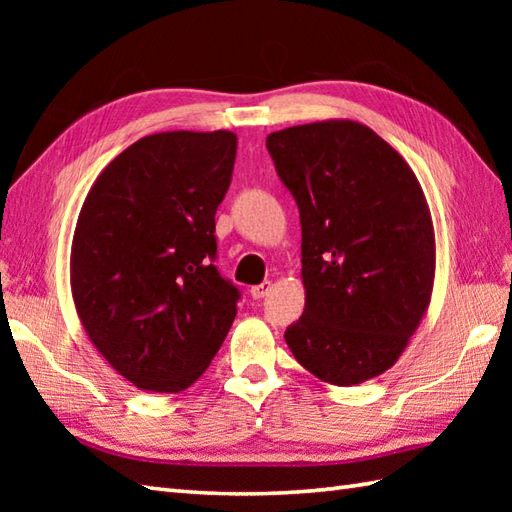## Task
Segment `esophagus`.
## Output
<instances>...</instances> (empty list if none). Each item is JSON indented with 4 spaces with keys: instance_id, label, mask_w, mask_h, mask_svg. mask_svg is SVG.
I'll return each mask as SVG.
<instances>
[{
    "instance_id": "obj_1",
    "label": "esophagus",
    "mask_w": 512,
    "mask_h": 512,
    "mask_svg": "<svg viewBox=\"0 0 512 512\" xmlns=\"http://www.w3.org/2000/svg\"><path fill=\"white\" fill-rule=\"evenodd\" d=\"M270 288H273V284H270V281H264V284L250 288V297H253V299H264L268 292H270Z\"/></svg>"
}]
</instances>
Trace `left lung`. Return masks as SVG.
Instances as JSON below:
<instances>
[{
	"label": "left lung",
	"instance_id": "obj_1",
	"mask_svg": "<svg viewBox=\"0 0 512 512\" xmlns=\"http://www.w3.org/2000/svg\"><path fill=\"white\" fill-rule=\"evenodd\" d=\"M266 147L301 217L306 308L286 343L323 383H365L398 361L429 308L427 198L405 158L347 118L286 127Z\"/></svg>",
	"mask_w": 512,
	"mask_h": 512
}]
</instances>
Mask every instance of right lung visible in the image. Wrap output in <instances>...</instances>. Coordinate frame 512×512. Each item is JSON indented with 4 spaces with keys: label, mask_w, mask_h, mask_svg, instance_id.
<instances>
[{
    "label": "right lung",
    "mask_w": 512,
    "mask_h": 512,
    "mask_svg": "<svg viewBox=\"0 0 512 512\" xmlns=\"http://www.w3.org/2000/svg\"><path fill=\"white\" fill-rule=\"evenodd\" d=\"M235 151L226 129L145 136L99 173L81 206L74 308L99 354L138 389L191 387L231 330L239 290L213 259Z\"/></svg>",
    "instance_id": "add662e5"
}]
</instances>
